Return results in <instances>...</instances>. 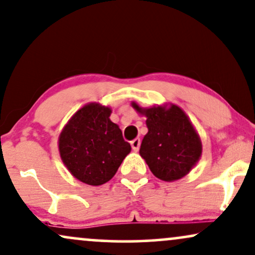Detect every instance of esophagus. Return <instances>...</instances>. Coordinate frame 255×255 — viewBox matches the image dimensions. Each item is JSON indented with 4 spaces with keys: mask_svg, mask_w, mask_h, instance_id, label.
Here are the masks:
<instances>
[{
    "mask_svg": "<svg viewBox=\"0 0 255 255\" xmlns=\"http://www.w3.org/2000/svg\"><path fill=\"white\" fill-rule=\"evenodd\" d=\"M131 147H132V150H133V151L139 150V147H140V139H139V138H135V139L131 141Z\"/></svg>",
    "mask_w": 255,
    "mask_h": 255,
    "instance_id": "34e87169",
    "label": "esophagus"
}]
</instances>
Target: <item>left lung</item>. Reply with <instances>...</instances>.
<instances>
[{"instance_id": "8db88e82", "label": "left lung", "mask_w": 255, "mask_h": 255, "mask_svg": "<svg viewBox=\"0 0 255 255\" xmlns=\"http://www.w3.org/2000/svg\"><path fill=\"white\" fill-rule=\"evenodd\" d=\"M138 114L146 117L147 133L139 153L152 173L160 180L174 181L192 170L201 156V140L186 114L179 107L140 108L132 102Z\"/></svg>"}]
</instances>
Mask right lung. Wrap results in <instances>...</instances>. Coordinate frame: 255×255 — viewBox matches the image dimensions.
<instances>
[{"label":"right lung","mask_w":255,"mask_h":255,"mask_svg":"<svg viewBox=\"0 0 255 255\" xmlns=\"http://www.w3.org/2000/svg\"><path fill=\"white\" fill-rule=\"evenodd\" d=\"M110 115V108L87 104L72 116L59 134L63 163L75 178L92 186L110 180L131 151Z\"/></svg>","instance_id":"right-lung-1"}]
</instances>
